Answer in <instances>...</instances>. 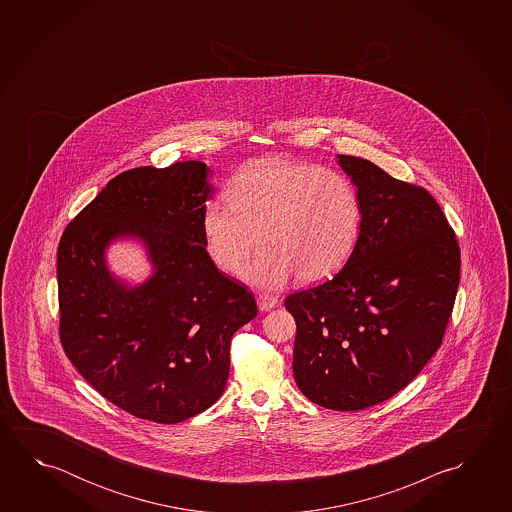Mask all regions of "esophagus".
<instances>
[{
  "label": "esophagus",
  "instance_id": "1",
  "mask_svg": "<svg viewBox=\"0 0 512 512\" xmlns=\"http://www.w3.org/2000/svg\"><path fill=\"white\" fill-rule=\"evenodd\" d=\"M280 300H278L277 296H273V294L268 293H259L257 294V305H259L260 310H271L277 307Z\"/></svg>",
  "mask_w": 512,
  "mask_h": 512
}]
</instances>
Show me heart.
<instances>
[{"instance_id":"heart-1","label":"heart","mask_w":512,"mask_h":512,"mask_svg":"<svg viewBox=\"0 0 512 512\" xmlns=\"http://www.w3.org/2000/svg\"><path fill=\"white\" fill-rule=\"evenodd\" d=\"M225 193L203 203L205 248L221 271H234L259 234L262 248L239 271L250 284L327 280L361 241V193L343 171L264 157L237 169Z\"/></svg>"}]
</instances>
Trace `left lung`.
Returning <instances> with one entry per match:
<instances>
[{"label": "left lung", "mask_w": 512, "mask_h": 512, "mask_svg": "<svg viewBox=\"0 0 512 512\" xmlns=\"http://www.w3.org/2000/svg\"><path fill=\"white\" fill-rule=\"evenodd\" d=\"M364 205L352 259L285 298L296 321L294 380L310 402L361 411L409 386L443 343L461 248L434 196L373 162L337 155Z\"/></svg>", "instance_id": "8db88e82"}]
</instances>
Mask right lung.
Instances as JSON below:
<instances>
[{"label": "right lung", "instance_id": "obj_1", "mask_svg": "<svg viewBox=\"0 0 512 512\" xmlns=\"http://www.w3.org/2000/svg\"><path fill=\"white\" fill-rule=\"evenodd\" d=\"M198 160L114 176L60 237V343L76 371L135 418L180 423L218 402L230 343L257 316L243 284L207 253L203 203L214 187ZM141 238L156 271L137 288L109 275L106 246Z\"/></svg>", "mask_w": 512, "mask_h": 512}]
</instances>
